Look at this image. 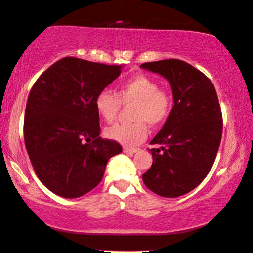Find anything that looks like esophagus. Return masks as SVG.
<instances>
[{
	"instance_id": "obj_1",
	"label": "esophagus",
	"mask_w": 253,
	"mask_h": 253,
	"mask_svg": "<svg viewBox=\"0 0 253 253\" xmlns=\"http://www.w3.org/2000/svg\"><path fill=\"white\" fill-rule=\"evenodd\" d=\"M123 152L127 155H132L133 153H136L138 152V148H129V147H124L123 148Z\"/></svg>"
}]
</instances>
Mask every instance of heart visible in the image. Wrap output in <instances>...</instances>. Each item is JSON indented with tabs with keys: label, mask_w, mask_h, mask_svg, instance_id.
Wrapping results in <instances>:
<instances>
[{
	"label": "heart",
	"mask_w": 253,
	"mask_h": 253,
	"mask_svg": "<svg viewBox=\"0 0 253 253\" xmlns=\"http://www.w3.org/2000/svg\"><path fill=\"white\" fill-rule=\"evenodd\" d=\"M123 103L134 102L130 123H115L107 127L105 133L110 140L123 146L132 147L147 136L148 126H157L167 119L171 108V96L158 83L147 76L137 75L123 82L117 88V95L103 89L95 98V109L102 120L112 122L116 119Z\"/></svg>",
	"instance_id": "obj_1"
}]
</instances>
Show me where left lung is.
<instances>
[{
    "label": "left lung",
    "mask_w": 253,
    "mask_h": 253,
    "mask_svg": "<svg viewBox=\"0 0 253 253\" xmlns=\"http://www.w3.org/2000/svg\"><path fill=\"white\" fill-rule=\"evenodd\" d=\"M140 68L170 83L174 106L151 144L153 164L143 174L145 185L175 198L197 188L215 160L222 136V114L212 82L184 61L147 62Z\"/></svg>",
    "instance_id": "left-lung-1"
}]
</instances>
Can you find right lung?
I'll use <instances>...</instances> for the list:
<instances>
[{"label":"right lung","instance_id":"add662e5","mask_svg":"<svg viewBox=\"0 0 253 253\" xmlns=\"http://www.w3.org/2000/svg\"><path fill=\"white\" fill-rule=\"evenodd\" d=\"M122 65L64 57L34 83L27 99L24 140L41 183L55 195L78 198L101 182L122 147L102 139L95 98Z\"/></svg>","mask_w":253,"mask_h":253}]
</instances>
